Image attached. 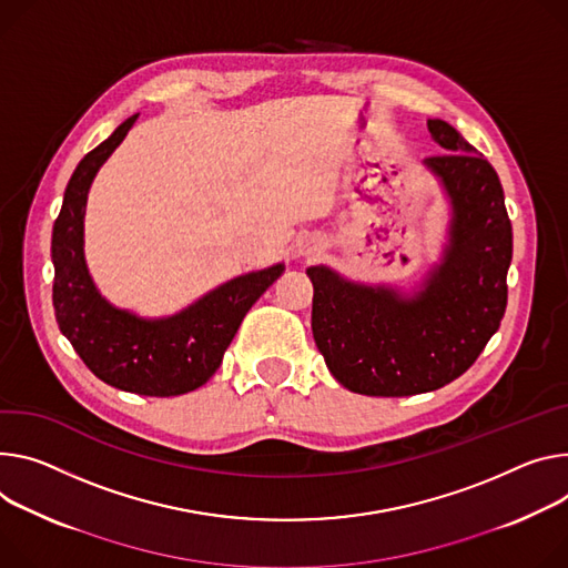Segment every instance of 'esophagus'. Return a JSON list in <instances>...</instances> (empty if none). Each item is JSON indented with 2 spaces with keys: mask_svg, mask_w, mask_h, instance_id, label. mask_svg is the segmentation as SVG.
<instances>
[{
  "mask_svg": "<svg viewBox=\"0 0 568 568\" xmlns=\"http://www.w3.org/2000/svg\"><path fill=\"white\" fill-rule=\"evenodd\" d=\"M320 251H322V244H320L317 237H305V240H301V244H298V253L305 255V257L317 255Z\"/></svg>",
  "mask_w": 568,
  "mask_h": 568,
  "instance_id": "obj_1",
  "label": "esophagus"
}]
</instances>
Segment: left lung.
<instances>
[{"label":"left lung","instance_id":"8db88e82","mask_svg":"<svg viewBox=\"0 0 568 568\" xmlns=\"http://www.w3.org/2000/svg\"><path fill=\"white\" fill-rule=\"evenodd\" d=\"M428 131L448 151L424 168L439 181L450 220L419 292L357 283L326 265L305 270L315 287V344L355 394L412 396L448 385L476 363L505 315L511 224L498 174L448 122L428 120Z\"/></svg>","mask_w":568,"mask_h":568}]
</instances>
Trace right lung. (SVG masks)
Instances as JSON below:
<instances>
[{
  "label": "right lung",
  "instance_id": "1",
  "mask_svg": "<svg viewBox=\"0 0 568 568\" xmlns=\"http://www.w3.org/2000/svg\"><path fill=\"white\" fill-rule=\"evenodd\" d=\"M135 120L131 115L85 153L65 187L51 231L54 311L61 333L99 381L142 396H179L211 381L248 307L281 278L285 265L235 276L168 317H140L101 294L83 251L85 203L99 168Z\"/></svg>",
  "mask_w": 568,
  "mask_h": 568
}]
</instances>
